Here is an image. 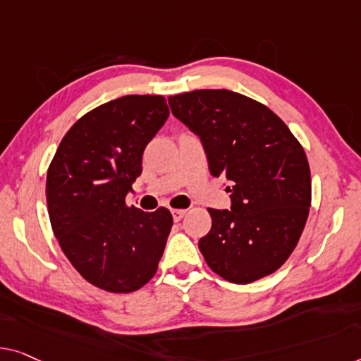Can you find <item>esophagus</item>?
<instances>
[{"label": "esophagus", "mask_w": 361, "mask_h": 361, "mask_svg": "<svg viewBox=\"0 0 361 361\" xmlns=\"http://www.w3.org/2000/svg\"><path fill=\"white\" fill-rule=\"evenodd\" d=\"M185 214H186L185 209H173V211H171V215H173L175 222H180V220L185 217Z\"/></svg>", "instance_id": "esophagus-1"}]
</instances>
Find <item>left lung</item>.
Instances as JSON below:
<instances>
[{
    "label": "left lung",
    "instance_id": "1",
    "mask_svg": "<svg viewBox=\"0 0 361 361\" xmlns=\"http://www.w3.org/2000/svg\"><path fill=\"white\" fill-rule=\"evenodd\" d=\"M171 113L199 137L209 170L224 176L230 209H209L199 240L207 266L250 283L276 272L297 246L311 206L305 150L276 113L232 90L169 97Z\"/></svg>",
    "mask_w": 361,
    "mask_h": 361
}]
</instances>
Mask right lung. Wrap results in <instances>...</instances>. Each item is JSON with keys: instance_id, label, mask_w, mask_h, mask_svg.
<instances>
[{"instance_id": "1", "label": "right lung", "mask_w": 361, "mask_h": 361, "mask_svg": "<svg viewBox=\"0 0 361 361\" xmlns=\"http://www.w3.org/2000/svg\"><path fill=\"white\" fill-rule=\"evenodd\" d=\"M170 111L162 95H125L74 123L47 173L48 215L69 262L85 281L129 293L157 272L173 219L169 209H129L142 154Z\"/></svg>"}]
</instances>
